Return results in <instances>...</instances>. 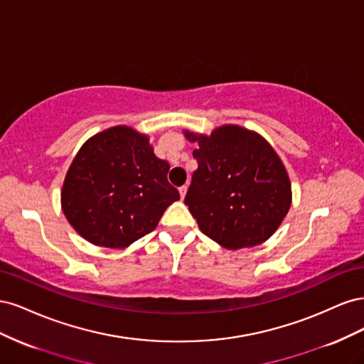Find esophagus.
<instances>
[{"instance_id": "esophagus-1", "label": "esophagus", "mask_w": 364, "mask_h": 364, "mask_svg": "<svg viewBox=\"0 0 364 364\" xmlns=\"http://www.w3.org/2000/svg\"><path fill=\"white\" fill-rule=\"evenodd\" d=\"M186 190H188V186H186V185H182V186H179V193H181V199H183V197H185V194H186Z\"/></svg>"}]
</instances>
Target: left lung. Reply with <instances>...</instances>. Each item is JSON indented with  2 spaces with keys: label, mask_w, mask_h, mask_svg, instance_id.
Listing matches in <instances>:
<instances>
[{
  "label": "left lung",
  "mask_w": 364,
  "mask_h": 364,
  "mask_svg": "<svg viewBox=\"0 0 364 364\" xmlns=\"http://www.w3.org/2000/svg\"><path fill=\"white\" fill-rule=\"evenodd\" d=\"M185 136L199 142L183 202L202 232L232 250L266 241L291 203L289 174L269 142L238 126Z\"/></svg>",
  "instance_id": "left-lung-1"
}]
</instances>
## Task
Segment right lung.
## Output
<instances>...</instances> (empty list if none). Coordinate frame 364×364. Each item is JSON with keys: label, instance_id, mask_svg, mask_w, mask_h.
<instances>
[{"label": "right lung", "instance_id": "add662e5", "mask_svg": "<svg viewBox=\"0 0 364 364\" xmlns=\"http://www.w3.org/2000/svg\"><path fill=\"white\" fill-rule=\"evenodd\" d=\"M168 170L147 136L126 126L107 129L74 158L62 188L63 214L90 243L123 249L151 232L179 200Z\"/></svg>", "mask_w": 364, "mask_h": 364}]
</instances>
